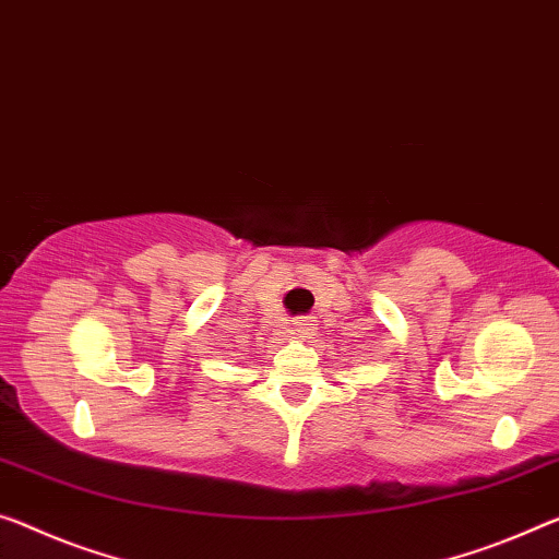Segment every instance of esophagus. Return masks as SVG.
Returning <instances> with one entry per match:
<instances>
[{"mask_svg":"<svg viewBox=\"0 0 559 559\" xmlns=\"http://www.w3.org/2000/svg\"><path fill=\"white\" fill-rule=\"evenodd\" d=\"M309 330H312V328H309V320H299V322H295V332H297V334H307Z\"/></svg>","mask_w":559,"mask_h":559,"instance_id":"34e87169","label":"esophagus"}]
</instances>
